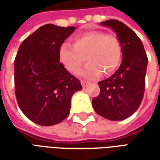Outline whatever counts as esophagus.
<instances>
[{
	"instance_id": "1",
	"label": "esophagus",
	"mask_w": 160,
	"mask_h": 160,
	"mask_svg": "<svg viewBox=\"0 0 160 160\" xmlns=\"http://www.w3.org/2000/svg\"><path fill=\"white\" fill-rule=\"evenodd\" d=\"M88 84H89V82H87L86 80H81V85H82L83 87H87L88 86Z\"/></svg>"
}]
</instances>
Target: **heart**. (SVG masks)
Masks as SVG:
<instances>
[{
    "mask_svg": "<svg viewBox=\"0 0 160 160\" xmlns=\"http://www.w3.org/2000/svg\"><path fill=\"white\" fill-rule=\"evenodd\" d=\"M60 60L71 73L76 72L81 64L89 62L79 73L87 79L98 78L117 69L122 58V46L118 38L101 31L87 32L75 38L74 44L64 42L60 46Z\"/></svg>",
    "mask_w": 160,
    "mask_h": 160,
    "instance_id": "obj_1",
    "label": "heart"
}]
</instances>
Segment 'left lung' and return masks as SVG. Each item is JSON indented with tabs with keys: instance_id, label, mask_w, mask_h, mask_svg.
<instances>
[{
	"instance_id": "8db88e82",
	"label": "left lung",
	"mask_w": 160,
	"mask_h": 160,
	"mask_svg": "<svg viewBox=\"0 0 160 160\" xmlns=\"http://www.w3.org/2000/svg\"><path fill=\"white\" fill-rule=\"evenodd\" d=\"M101 25L117 33L122 46V62L114 74L98 82L100 93L92 104L101 117L121 121L129 118L141 105L148 59L141 40L125 24L109 19Z\"/></svg>"
}]
</instances>
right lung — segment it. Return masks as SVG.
Returning <instances> with one entry per match:
<instances>
[{"label":"right lung","mask_w":160,"mask_h":160,"mask_svg":"<svg viewBox=\"0 0 160 160\" xmlns=\"http://www.w3.org/2000/svg\"><path fill=\"white\" fill-rule=\"evenodd\" d=\"M74 26H41L20 44L14 60L16 99L26 118L52 126L68 118L80 81L60 62L59 49Z\"/></svg>","instance_id":"add662e5"}]
</instances>
